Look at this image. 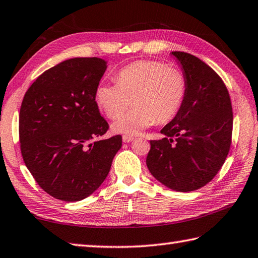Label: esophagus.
<instances>
[{
  "instance_id": "esophagus-1",
  "label": "esophagus",
  "mask_w": 258,
  "mask_h": 258,
  "mask_svg": "<svg viewBox=\"0 0 258 258\" xmlns=\"http://www.w3.org/2000/svg\"><path fill=\"white\" fill-rule=\"evenodd\" d=\"M133 140H134L133 136H130V135H124V136H123V142H125V143L132 142Z\"/></svg>"
}]
</instances>
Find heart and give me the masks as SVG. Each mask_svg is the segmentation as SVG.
<instances>
[{"instance_id": "obj_1", "label": "heart", "mask_w": 258, "mask_h": 258, "mask_svg": "<svg viewBox=\"0 0 258 258\" xmlns=\"http://www.w3.org/2000/svg\"><path fill=\"white\" fill-rule=\"evenodd\" d=\"M117 84L102 83L96 102L109 118H116L132 103L136 106L113 123L115 133L138 135L154 122L163 124L178 114L186 93L185 77L179 69L154 60L130 63L117 74Z\"/></svg>"}]
</instances>
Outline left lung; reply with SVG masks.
<instances>
[{
	"instance_id": "left-lung-1",
	"label": "left lung",
	"mask_w": 258,
	"mask_h": 258,
	"mask_svg": "<svg viewBox=\"0 0 258 258\" xmlns=\"http://www.w3.org/2000/svg\"><path fill=\"white\" fill-rule=\"evenodd\" d=\"M186 82L178 114L161 130L163 139L150 141L146 165L168 188L189 192L206 185L228 155L233 133L229 93L213 68L195 55L172 51Z\"/></svg>"
}]
</instances>
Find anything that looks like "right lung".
<instances>
[{
	"instance_id": "obj_1",
	"label": "right lung",
	"mask_w": 258,
	"mask_h": 258,
	"mask_svg": "<svg viewBox=\"0 0 258 258\" xmlns=\"http://www.w3.org/2000/svg\"><path fill=\"white\" fill-rule=\"evenodd\" d=\"M107 68L100 58L64 60L40 75L25 93L19 135L25 165L37 183L53 198L79 201L107 176L122 136L104 135L96 89Z\"/></svg>"
}]
</instances>
